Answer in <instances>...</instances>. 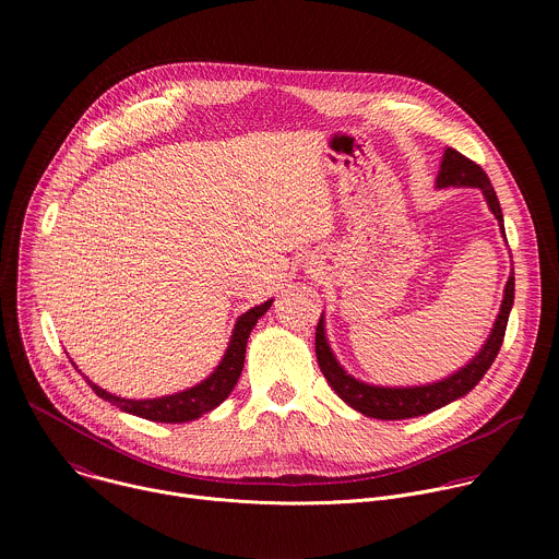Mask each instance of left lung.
Masks as SVG:
<instances>
[{"instance_id": "obj_1", "label": "left lung", "mask_w": 559, "mask_h": 559, "mask_svg": "<svg viewBox=\"0 0 559 559\" xmlns=\"http://www.w3.org/2000/svg\"><path fill=\"white\" fill-rule=\"evenodd\" d=\"M436 188L438 190L440 188H477L480 190L487 199L489 210L498 218V225L504 236V218H502V210H500L496 190H493L489 177L485 175V170L477 164H473L471 158H466L464 154H460L453 147H447L442 154L438 177H436ZM513 298H515V278H513V270H511V276L504 285L500 313L496 318L493 330H491L489 338L485 341L483 349L477 352L464 367H460L457 371H453L451 376H447L442 380H436L429 384H412V386H380V384H369V382L354 378L352 373L345 371V367L338 362V358L334 356V352L330 347V341L325 334V313H321V321H318V328H316L318 367H321L323 376L328 378L330 386L338 393L341 401L369 418L405 420V418L431 414V412L457 401V397L466 395L489 371V367L493 365V360L502 347V341H504Z\"/></svg>"}]
</instances>
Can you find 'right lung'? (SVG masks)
Wrapping results in <instances>:
<instances>
[{"instance_id":"add662e5","label":"right lung","mask_w":559,"mask_h":559,"mask_svg":"<svg viewBox=\"0 0 559 559\" xmlns=\"http://www.w3.org/2000/svg\"><path fill=\"white\" fill-rule=\"evenodd\" d=\"M272 302H274V298L238 316L236 325L231 330V336H229V343H227V349H225L221 362L216 365V369L205 380H201L199 384L188 386L183 391L162 395V397H147V401H132V397H121V395H115V393L97 386L82 371L79 373L86 378V382L99 397H104V401H108L110 405L119 407L126 414H132V416H139V418L152 420V423H170V425L197 420L203 414L216 409L229 395V391L236 386L238 376H241V371H243L248 338H250L254 325L259 323V318L265 316V311L272 307Z\"/></svg>"}]
</instances>
